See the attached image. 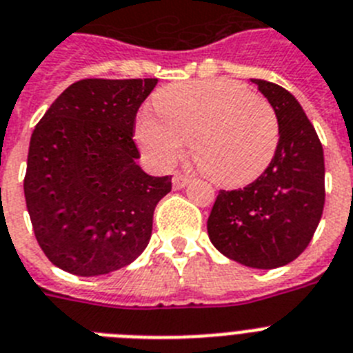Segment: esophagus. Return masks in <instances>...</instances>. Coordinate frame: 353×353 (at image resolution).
Instances as JSON below:
<instances>
[{
	"label": "esophagus",
	"instance_id": "esophagus-1",
	"mask_svg": "<svg viewBox=\"0 0 353 353\" xmlns=\"http://www.w3.org/2000/svg\"><path fill=\"white\" fill-rule=\"evenodd\" d=\"M188 183H190V177L186 176V174H174V179H172L174 190H181Z\"/></svg>",
	"mask_w": 353,
	"mask_h": 353
}]
</instances>
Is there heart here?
I'll return each instance as SVG.
<instances>
[{
  "instance_id": "heart-1",
  "label": "heart",
  "mask_w": 353,
  "mask_h": 353,
  "mask_svg": "<svg viewBox=\"0 0 353 353\" xmlns=\"http://www.w3.org/2000/svg\"><path fill=\"white\" fill-rule=\"evenodd\" d=\"M159 117L140 112L134 136L154 165L172 167L185 141L204 176L226 188L253 183L280 143L276 111L263 97L228 79L168 85L154 97Z\"/></svg>"
}]
</instances>
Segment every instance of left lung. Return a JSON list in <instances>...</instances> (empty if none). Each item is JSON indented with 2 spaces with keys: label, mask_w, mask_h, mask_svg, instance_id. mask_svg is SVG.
Wrapping results in <instances>:
<instances>
[{
  "label": "left lung",
  "mask_w": 353,
  "mask_h": 353,
  "mask_svg": "<svg viewBox=\"0 0 353 353\" xmlns=\"http://www.w3.org/2000/svg\"><path fill=\"white\" fill-rule=\"evenodd\" d=\"M280 121V143L262 176L239 190H221L208 236L224 256L254 269L298 259L312 241L325 206V158L300 102L282 85L251 79Z\"/></svg>",
  "instance_id": "1"
}]
</instances>
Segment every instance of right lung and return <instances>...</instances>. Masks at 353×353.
Returning a JSON list of instances; mask_svg holds the SVG:
<instances>
[{
  "label": "right lung",
  "mask_w": 353,
  "mask_h": 353,
  "mask_svg": "<svg viewBox=\"0 0 353 353\" xmlns=\"http://www.w3.org/2000/svg\"><path fill=\"white\" fill-rule=\"evenodd\" d=\"M158 79H85L59 94L35 125L25 199L35 239L53 265L100 276L134 262L152 233L172 177L136 163V112Z\"/></svg>",
  "instance_id": "obj_1"
}]
</instances>
